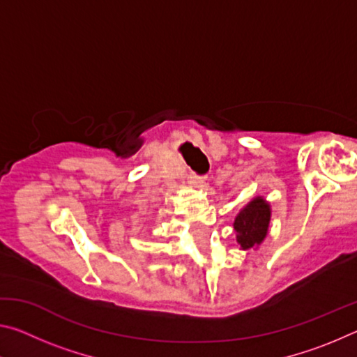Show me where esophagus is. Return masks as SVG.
Masks as SVG:
<instances>
[{"label":"esophagus","instance_id":"34e87169","mask_svg":"<svg viewBox=\"0 0 357 357\" xmlns=\"http://www.w3.org/2000/svg\"><path fill=\"white\" fill-rule=\"evenodd\" d=\"M189 184H190V187H193V189H200V190H204L208 187L206 178L197 176V174H192L189 179Z\"/></svg>","mask_w":357,"mask_h":357}]
</instances>
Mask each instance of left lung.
<instances>
[{"instance_id": "obj_1", "label": "left lung", "mask_w": 357, "mask_h": 357, "mask_svg": "<svg viewBox=\"0 0 357 357\" xmlns=\"http://www.w3.org/2000/svg\"><path fill=\"white\" fill-rule=\"evenodd\" d=\"M271 222V204L263 197H255L239 211L234 219V231L241 250L258 249L266 238Z\"/></svg>"}]
</instances>
